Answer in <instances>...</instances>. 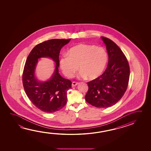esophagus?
Here are the masks:
<instances>
[{
  "instance_id": "1",
  "label": "esophagus",
  "mask_w": 151,
  "mask_h": 151,
  "mask_svg": "<svg viewBox=\"0 0 151 151\" xmlns=\"http://www.w3.org/2000/svg\"><path fill=\"white\" fill-rule=\"evenodd\" d=\"M78 84H79V83H77V82H73L72 83V87L76 86V85Z\"/></svg>"
}]
</instances>
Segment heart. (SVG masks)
<instances>
[{
    "label": "heart",
    "instance_id": "1",
    "mask_svg": "<svg viewBox=\"0 0 151 151\" xmlns=\"http://www.w3.org/2000/svg\"><path fill=\"white\" fill-rule=\"evenodd\" d=\"M108 54L104 48L81 43L69 49L67 55L61 57L59 65L66 76L71 78L79 69V77L90 80L103 74L108 63Z\"/></svg>",
    "mask_w": 151,
    "mask_h": 151
}]
</instances>
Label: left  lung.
<instances>
[{
  "label": "left lung",
  "mask_w": 151,
  "mask_h": 151,
  "mask_svg": "<svg viewBox=\"0 0 151 151\" xmlns=\"http://www.w3.org/2000/svg\"><path fill=\"white\" fill-rule=\"evenodd\" d=\"M108 54V65L103 74L87 83L85 100L97 108H108L119 101L127 90L130 69L120 48L108 38L101 37Z\"/></svg>",
  "instance_id": "obj_1"
}]
</instances>
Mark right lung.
Returning <instances> with one entry per match:
<instances>
[{
  "mask_svg": "<svg viewBox=\"0 0 151 151\" xmlns=\"http://www.w3.org/2000/svg\"><path fill=\"white\" fill-rule=\"evenodd\" d=\"M70 40L51 39L39 43L32 49L25 62L22 76L25 92L37 108L47 113L59 111L67 103V92L72 87V82L59 74V56L61 48ZM41 58H51L56 64L50 79L44 82L39 81L35 75L38 59Z\"/></svg>",
  "mask_w": 151,
  "mask_h": 151,
  "instance_id": "right-lung-1",
  "label": "right lung"
}]
</instances>
